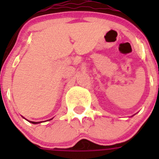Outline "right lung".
I'll list each match as a JSON object with an SVG mask.
<instances>
[{
	"mask_svg": "<svg viewBox=\"0 0 159 159\" xmlns=\"http://www.w3.org/2000/svg\"><path fill=\"white\" fill-rule=\"evenodd\" d=\"M29 122H30V123H33V124H36V123H40V122H32V121H29Z\"/></svg>",
	"mask_w": 159,
	"mask_h": 159,
	"instance_id": "right-lung-1",
	"label": "right lung"
}]
</instances>
